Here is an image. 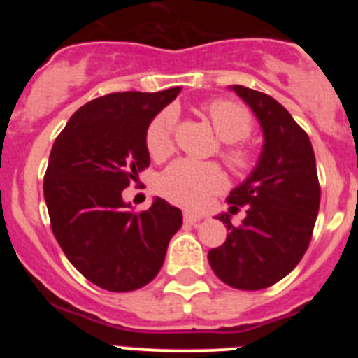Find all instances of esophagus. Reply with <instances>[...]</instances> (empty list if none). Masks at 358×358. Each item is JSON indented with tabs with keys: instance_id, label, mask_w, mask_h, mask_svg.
I'll use <instances>...</instances> for the list:
<instances>
[{
	"instance_id": "1",
	"label": "esophagus",
	"mask_w": 358,
	"mask_h": 358,
	"mask_svg": "<svg viewBox=\"0 0 358 358\" xmlns=\"http://www.w3.org/2000/svg\"><path fill=\"white\" fill-rule=\"evenodd\" d=\"M202 218V215L194 213V211H185V222L188 224H197Z\"/></svg>"
}]
</instances>
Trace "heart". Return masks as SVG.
I'll list each match as a JSON object with an SVG mask.
<instances>
[{"instance_id":"heart-1","label":"heart","mask_w":358,"mask_h":358,"mask_svg":"<svg viewBox=\"0 0 358 358\" xmlns=\"http://www.w3.org/2000/svg\"><path fill=\"white\" fill-rule=\"evenodd\" d=\"M206 115L215 134L220 140L218 156L238 176L251 172L256 154L251 147L240 143L252 132L255 122L248 109L229 100H215L206 106ZM176 113L164 109L152 120L147 129V150L152 159L163 161L173 152ZM226 186V177L215 163H195L179 159L164 170L157 179V192L166 201L179 206L199 210Z\"/></svg>"}]
</instances>
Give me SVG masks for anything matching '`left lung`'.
<instances>
[{"mask_svg": "<svg viewBox=\"0 0 358 358\" xmlns=\"http://www.w3.org/2000/svg\"><path fill=\"white\" fill-rule=\"evenodd\" d=\"M264 131V148L251 176L227 197L229 213L245 208L240 226L218 215L229 235L208 252L213 273L226 285L262 290L299 264L308 249L321 201L314 148L289 110L273 96L233 85Z\"/></svg>", "mask_w": 358, "mask_h": 358, "instance_id": "left-lung-1", "label": "left lung"}]
</instances>
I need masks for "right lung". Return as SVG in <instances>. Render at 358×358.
<instances>
[{"label": "right lung", "instance_id": "obj_1", "mask_svg": "<svg viewBox=\"0 0 358 358\" xmlns=\"http://www.w3.org/2000/svg\"><path fill=\"white\" fill-rule=\"evenodd\" d=\"M181 87L110 93L82 106L57 136L44 173V201L57 242L84 278L131 292L159 273L179 227V208L156 197L141 213L122 192L150 164L147 129Z\"/></svg>", "mask_w": 358, "mask_h": 358}]
</instances>
